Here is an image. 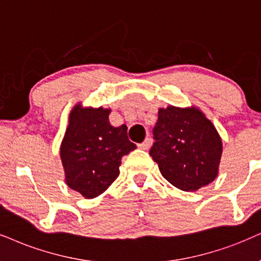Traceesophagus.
I'll list each match as a JSON object with an SVG mask.
<instances>
[{
	"instance_id": "esophagus-1",
	"label": "esophagus",
	"mask_w": 261,
	"mask_h": 261,
	"mask_svg": "<svg viewBox=\"0 0 261 261\" xmlns=\"http://www.w3.org/2000/svg\"><path fill=\"white\" fill-rule=\"evenodd\" d=\"M149 144H150V141L148 140V138H146V140L142 142V143L138 144V148H140V149L146 150V149H148V148H149Z\"/></svg>"
}]
</instances>
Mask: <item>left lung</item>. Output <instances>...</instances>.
<instances>
[{
  "label": "left lung",
  "instance_id": "1",
  "mask_svg": "<svg viewBox=\"0 0 261 261\" xmlns=\"http://www.w3.org/2000/svg\"><path fill=\"white\" fill-rule=\"evenodd\" d=\"M153 135L150 156L178 189L196 191L218 176L222 138L199 108H160Z\"/></svg>",
  "mask_w": 261,
  "mask_h": 261
}]
</instances>
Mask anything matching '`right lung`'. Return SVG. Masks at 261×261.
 Returning <instances> with one entry per match:
<instances>
[{"label": "right lung", "mask_w": 261, "mask_h": 261, "mask_svg": "<svg viewBox=\"0 0 261 261\" xmlns=\"http://www.w3.org/2000/svg\"><path fill=\"white\" fill-rule=\"evenodd\" d=\"M106 108L75 105L61 142L60 156L66 184L85 199L103 193L119 176L121 158L136 148L125 125L110 124Z\"/></svg>", "instance_id": "add662e5"}]
</instances>
